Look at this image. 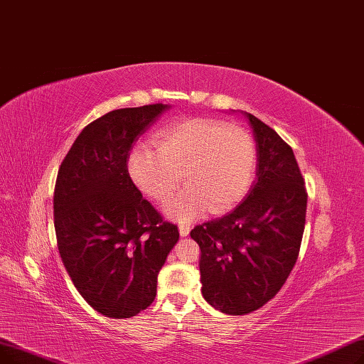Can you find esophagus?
Wrapping results in <instances>:
<instances>
[{"instance_id": "obj_1", "label": "esophagus", "mask_w": 364, "mask_h": 364, "mask_svg": "<svg viewBox=\"0 0 364 364\" xmlns=\"http://www.w3.org/2000/svg\"><path fill=\"white\" fill-rule=\"evenodd\" d=\"M179 232H181L182 237H186V235H189V232H191V227H189V225L181 223L179 225Z\"/></svg>"}]
</instances>
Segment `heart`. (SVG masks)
<instances>
[{
  "label": "heart",
  "mask_w": 364,
  "mask_h": 364,
  "mask_svg": "<svg viewBox=\"0 0 364 364\" xmlns=\"http://www.w3.org/2000/svg\"><path fill=\"white\" fill-rule=\"evenodd\" d=\"M256 163L252 136L219 119L193 118L170 124L127 159L130 178L149 197L164 201L182 181L188 186L166 203L168 218L197 219L205 209L227 212L245 197Z\"/></svg>",
  "instance_id": "b5f03b06"
}]
</instances>
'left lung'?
I'll use <instances>...</instances> for the list:
<instances>
[{
	"label": "left lung",
	"instance_id": "left-lung-1",
	"mask_svg": "<svg viewBox=\"0 0 364 364\" xmlns=\"http://www.w3.org/2000/svg\"><path fill=\"white\" fill-rule=\"evenodd\" d=\"M256 144V179L235 209L191 231L200 249L201 293L223 314L264 306L296 264L306 191L291 148L261 119L243 112Z\"/></svg>",
	"mask_w": 364,
	"mask_h": 364
}]
</instances>
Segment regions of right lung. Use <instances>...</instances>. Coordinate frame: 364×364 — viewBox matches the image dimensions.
Masks as SVG:
<instances>
[{"instance_id":"add662e5","label":"right lung","mask_w":364,"mask_h":364,"mask_svg":"<svg viewBox=\"0 0 364 364\" xmlns=\"http://www.w3.org/2000/svg\"><path fill=\"white\" fill-rule=\"evenodd\" d=\"M170 105L115 109L85 126L60 164L55 230L80 295L109 318H129L157 295V277L179 240L133 183V145Z\"/></svg>"}]
</instances>
